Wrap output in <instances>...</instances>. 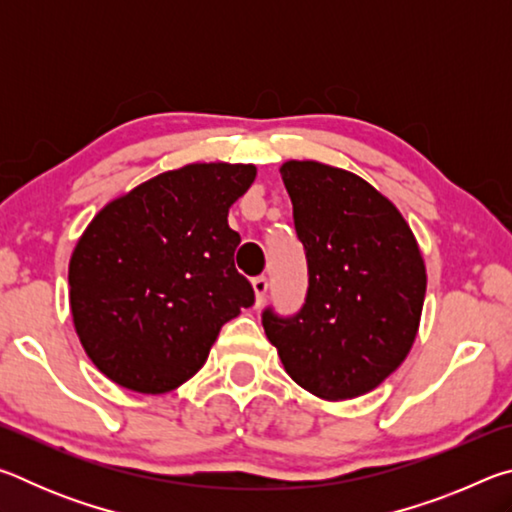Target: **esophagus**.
Masks as SVG:
<instances>
[{"instance_id": "1", "label": "esophagus", "mask_w": 512, "mask_h": 512, "mask_svg": "<svg viewBox=\"0 0 512 512\" xmlns=\"http://www.w3.org/2000/svg\"><path fill=\"white\" fill-rule=\"evenodd\" d=\"M266 289H268V280L264 275H259L253 280V291H255V307H262V302L266 298Z\"/></svg>"}]
</instances>
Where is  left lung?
Instances as JSON below:
<instances>
[{
    "label": "left lung",
    "mask_w": 512,
    "mask_h": 512,
    "mask_svg": "<svg viewBox=\"0 0 512 512\" xmlns=\"http://www.w3.org/2000/svg\"><path fill=\"white\" fill-rule=\"evenodd\" d=\"M307 250L296 316L264 311L284 370L320 400L366 395L402 366L418 336L427 271L400 210L357 173L316 160L280 167Z\"/></svg>",
    "instance_id": "left-lung-1"
}]
</instances>
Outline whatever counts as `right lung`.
Segmentation results:
<instances>
[{"mask_svg":"<svg viewBox=\"0 0 512 512\" xmlns=\"http://www.w3.org/2000/svg\"><path fill=\"white\" fill-rule=\"evenodd\" d=\"M255 176V164H185L110 201L85 228L69 259V307L110 381L144 395L183 386L221 327L253 305L228 212Z\"/></svg>","mask_w":512,"mask_h":512,"instance_id":"obj_1","label":"right lung"}]
</instances>
